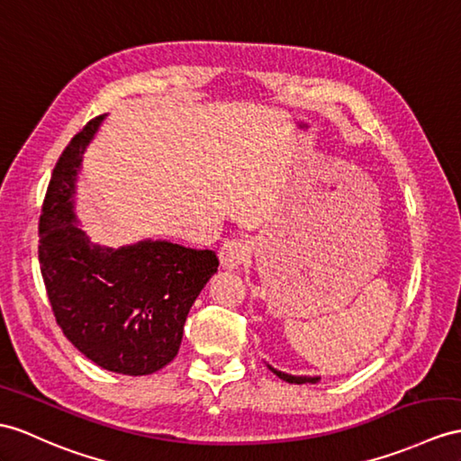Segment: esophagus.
<instances>
[{"label": "esophagus", "mask_w": 461, "mask_h": 461, "mask_svg": "<svg viewBox=\"0 0 461 461\" xmlns=\"http://www.w3.org/2000/svg\"><path fill=\"white\" fill-rule=\"evenodd\" d=\"M250 246L244 240H229L221 246L219 260L224 269H239L246 260H249Z\"/></svg>", "instance_id": "34e87169"}]
</instances>
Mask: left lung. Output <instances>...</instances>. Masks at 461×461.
<instances>
[{"label":"left lung","mask_w":461,"mask_h":461,"mask_svg":"<svg viewBox=\"0 0 461 461\" xmlns=\"http://www.w3.org/2000/svg\"><path fill=\"white\" fill-rule=\"evenodd\" d=\"M269 372H274L279 379L287 381V384H297V385H303V384H317V381H321V375H291V374H285L282 372V369H276L274 366L266 364Z\"/></svg>","instance_id":"left-lung-1"}]
</instances>
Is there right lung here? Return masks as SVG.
I'll use <instances>...</instances> for the list:
<instances>
[{"instance_id": "add662e5", "label": "right lung", "mask_w": 461, "mask_h": 461, "mask_svg": "<svg viewBox=\"0 0 461 461\" xmlns=\"http://www.w3.org/2000/svg\"><path fill=\"white\" fill-rule=\"evenodd\" d=\"M104 119L89 121L56 162L39 222L41 274L56 322L87 360L107 372L149 375L176 357L187 312L219 258L162 239L111 249L82 230L77 174Z\"/></svg>"}]
</instances>
